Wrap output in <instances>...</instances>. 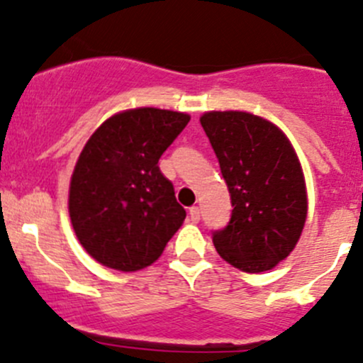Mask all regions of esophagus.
Segmentation results:
<instances>
[{"label": "esophagus", "mask_w": 363, "mask_h": 363, "mask_svg": "<svg viewBox=\"0 0 363 363\" xmlns=\"http://www.w3.org/2000/svg\"><path fill=\"white\" fill-rule=\"evenodd\" d=\"M189 217H191L192 223H199L201 216H199V208H198V206H191V208H189Z\"/></svg>", "instance_id": "esophagus-1"}]
</instances>
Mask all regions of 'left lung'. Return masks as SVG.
<instances>
[{
    "instance_id": "1",
    "label": "left lung",
    "mask_w": 363,
    "mask_h": 363,
    "mask_svg": "<svg viewBox=\"0 0 363 363\" xmlns=\"http://www.w3.org/2000/svg\"><path fill=\"white\" fill-rule=\"evenodd\" d=\"M201 126L231 198L230 223L213 231L217 253L244 272H264L291 255L306 220L301 164L285 133L247 112H206Z\"/></svg>"
}]
</instances>
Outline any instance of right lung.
<instances>
[{
    "label": "right lung",
    "mask_w": 363,
    "mask_h": 363,
    "mask_svg": "<svg viewBox=\"0 0 363 363\" xmlns=\"http://www.w3.org/2000/svg\"><path fill=\"white\" fill-rule=\"evenodd\" d=\"M191 117L133 108L106 119L74 165L69 187L72 228L89 255L123 272L158 260L185 219L158 160Z\"/></svg>",
    "instance_id": "obj_1"
}]
</instances>
